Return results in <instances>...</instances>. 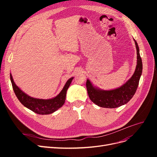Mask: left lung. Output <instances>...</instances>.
Instances as JSON below:
<instances>
[{
    "mask_svg": "<svg viewBox=\"0 0 157 157\" xmlns=\"http://www.w3.org/2000/svg\"><path fill=\"white\" fill-rule=\"evenodd\" d=\"M137 50V65L132 77L121 87L111 90H103L94 86L88 79L86 88L91 101L96 105L105 108H116L124 105L134 96L139 84L142 73V61L140 54V49L137 42L134 40Z\"/></svg>",
    "mask_w": 157,
    "mask_h": 157,
    "instance_id": "1",
    "label": "left lung"
}]
</instances>
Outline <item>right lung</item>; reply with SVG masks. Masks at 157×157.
Returning a JSON list of instances; mask_svg holds the SVG:
<instances>
[{"label":"right lung","mask_w":157,"mask_h":157,"mask_svg":"<svg viewBox=\"0 0 157 157\" xmlns=\"http://www.w3.org/2000/svg\"><path fill=\"white\" fill-rule=\"evenodd\" d=\"M10 76L13 90L19 101L25 107L39 115H48L63 106L65 101L67 90L73 79V77L69 78L65 84L63 90L55 98L49 99H42L32 98L25 94L13 82L11 73Z\"/></svg>","instance_id":"obj_1"}]
</instances>
